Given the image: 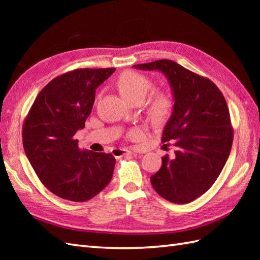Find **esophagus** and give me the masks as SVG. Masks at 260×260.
I'll return each mask as SVG.
<instances>
[{
  "label": "esophagus",
  "mask_w": 260,
  "mask_h": 260,
  "mask_svg": "<svg viewBox=\"0 0 260 260\" xmlns=\"http://www.w3.org/2000/svg\"><path fill=\"white\" fill-rule=\"evenodd\" d=\"M135 153H141V151L140 150L128 151V150H123V148H114L113 150V155L115 157H120L123 155H126V154H135Z\"/></svg>",
  "instance_id": "esophagus-1"
}]
</instances>
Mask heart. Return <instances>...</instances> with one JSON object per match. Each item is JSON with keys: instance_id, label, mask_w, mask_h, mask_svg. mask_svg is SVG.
<instances>
[{"instance_id": "1", "label": "heart", "mask_w": 260, "mask_h": 260, "mask_svg": "<svg viewBox=\"0 0 260 260\" xmlns=\"http://www.w3.org/2000/svg\"><path fill=\"white\" fill-rule=\"evenodd\" d=\"M116 85L121 96L133 104L135 102L142 103L144 101L148 91L152 89L153 82L147 76L128 70L118 77ZM174 109L175 98L172 93L167 90L154 92L148 99L145 107L148 119L156 125L167 123L173 115ZM137 135H139V131H132L129 133V137H136Z\"/></svg>"}]
</instances>
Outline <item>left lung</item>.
I'll use <instances>...</instances> for the list:
<instances>
[{
  "label": "left lung",
  "mask_w": 260,
  "mask_h": 260,
  "mask_svg": "<svg viewBox=\"0 0 260 260\" xmlns=\"http://www.w3.org/2000/svg\"><path fill=\"white\" fill-rule=\"evenodd\" d=\"M134 67L162 71L175 98L162 142L172 141L176 151L173 158L162 157L161 169L151 176L152 186L165 200L189 203L212 186L229 157L234 128L227 103L211 80L172 60Z\"/></svg>",
  "instance_id": "obj_1"
}]
</instances>
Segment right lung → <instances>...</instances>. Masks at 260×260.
I'll list each match as a JSON object with an SVG mask.
<instances>
[{
    "instance_id": "1",
    "label": "right lung",
    "mask_w": 260,
    "mask_h": 260,
    "mask_svg": "<svg viewBox=\"0 0 260 260\" xmlns=\"http://www.w3.org/2000/svg\"><path fill=\"white\" fill-rule=\"evenodd\" d=\"M114 71L84 68L56 77L24 119L22 142L33 170L49 191L66 200H90L113 178L112 154L80 150L75 134L91 113L96 88Z\"/></svg>"
}]
</instances>
